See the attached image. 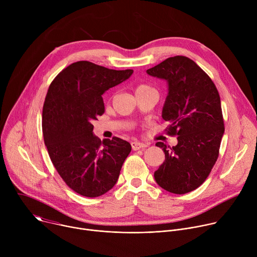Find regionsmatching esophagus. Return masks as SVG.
<instances>
[{
	"instance_id": "esophagus-1",
	"label": "esophagus",
	"mask_w": 257,
	"mask_h": 257,
	"mask_svg": "<svg viewBox=\"0 0 257 257\" xmlns=\"http://www.w3.org/2000/svg\"><path fill=\"white\" fill-rule=\"evenodd\" d=\"M131 145H132V150L133 151H138L140 149H143V148H146V146H148V144L142 143L140 141H132Z\"/></svg>"
}]
</instances>
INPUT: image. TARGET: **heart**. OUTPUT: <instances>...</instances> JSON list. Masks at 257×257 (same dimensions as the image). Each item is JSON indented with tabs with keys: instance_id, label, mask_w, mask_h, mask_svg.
Here are the masks:
<instances>
[{
	"instance_id": "obj_1",
	"label": "heart",
	"mask_w": 257,
	"mask_h": 257,
	"mask_svg": "<svg viewBox=\"0 0 257 257\" xmlns=\"http://www.w3.org/2000/svg\"><path fill=\"white\" fill-rule=\"evenodd\" d=\"M150 91H156L153 87H151L150 85L146 84H140L137 86L136 88V93H140V92H150Z\"/></svg>"
}]
</instances>
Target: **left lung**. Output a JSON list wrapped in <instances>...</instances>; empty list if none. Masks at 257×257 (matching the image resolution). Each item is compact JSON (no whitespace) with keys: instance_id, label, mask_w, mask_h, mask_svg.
<instances>
[{"instance_id":"1","label":"left lung","mask_w":257,"mask_h":257,"mask_svg":"<svg viewBox=\"0 0 257 257\" xmlns=\"http://www.w3.org/2000/svg\"><path fill=\"white\" fill-rule=\"evenodd\" d=\"M146 73L167 81L162 117L170 122L168 134L178 136L173 148L156 143L165 162L155 180L171 193H188L202 184L217 160L225 132L221 98L209 76L187 57L168 58Z\"/></svg>"}]
</instances>
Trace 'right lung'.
<instances>
[{"label":"right lung","mask_w":257,"mask_h":257,"mask_svg":"<svg viewBox=\"0 0 257 257\" xmlns=\"http://www.w3.org/2000/svg\"><path fill=\"white\" fill-rule=\"evenodd\" d=\"M132 73L79 61L60 72L49 87L43 108L45 144L59 175L82 196L111 190L131 152L126 140L97 138L92 121L104 112L101 95Z\"/></svg>","instance_id":"right-lung-1"}]
</instances>
